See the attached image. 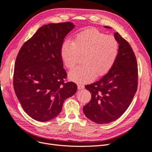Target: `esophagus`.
I'll list each match as a JSON object with an SVG mask.
<instances>
[{
  "label": "esophagus",
  "instance_id": "34e87169",
  "mask_svg": "<svg viewBox=\"0 0 152 152\" xmlns=\"http://www.w3.org/2000/svg\"><path fill=\"white\" fill-rule=\"evenodd\" d=\"M84 88V86L82 83H78V89H82Z\"/></svg>",
  "mask_w": 152,
  "mask_h": 152
}]
</instances>
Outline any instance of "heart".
I'll use <instances>...</instances> for the list:
<instances>
[{
    "label": "heart",
    "mask_w": 152,
    "mask_h": 152,
    "mask_svg": "<svg viewBox=\"0 0 152 152\" xmlns=\"http://www.w3.org/2000/svg\"><path fill=\"white\" fill-rule=\"evenodd\" d=\"M119 44L116 38L96 29L78 33L73 41H66L61 49L65 66L71 69L80 55L84 64L71 70L69 77L76 82H88L97 75H103L113 67L118 54Z\"/></svg>",
    "instance_id": "heart-1"
}]
</instances>
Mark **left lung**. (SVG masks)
I'll return each instance as SVG.
<instances>
[{
    "mask_svg": "<svg viewBox=\"0 0 152 152\" xmlns=\"http://www.w3.org/2000/svg\"><path fill=\"white\" fill-rule=\"evenodd\" d=\"M114 37L119 50L113 67L101 79L85 87L92 98L83 106V113L98 124L109 123L121 117L137 91L138 65L134 51L118 33H114Z\"/></svg>",
    "mask_w": 152,
    "mask_h": 152,
    "instance_id": "1",
    "label": "left lung"
}]
</instances>
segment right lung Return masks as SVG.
<instances>
[{
	"label": "right lung",
	"mask_w": 152,
	"mask_h": 152,
	"mask_svg": "<svg viewBox=\"0 0 152 152\" xmlns=\"http://www.w3.org/2000/svg\"><path fill=\"white\" fill-rule=\"evenodd\" d=\"M75 25L50 23L39 28L20 48L15 60L13 86L24 111L36 121L58 116L64 101L76 93L77 86L66 80L61 49Z\"/></svg>",
	"instance_id": "obj_1"
}]
</instances>
